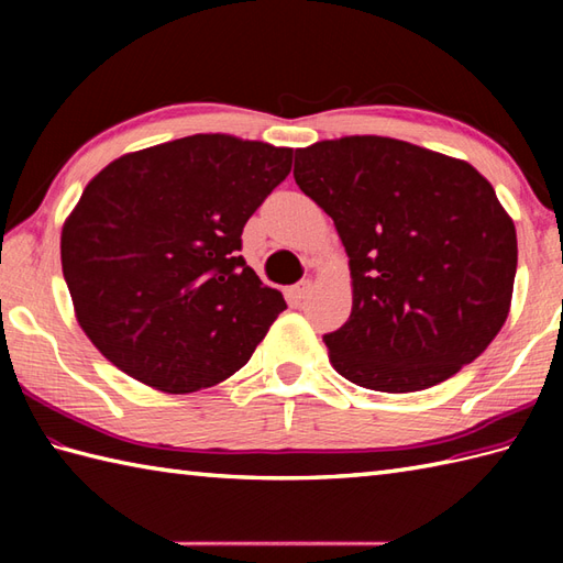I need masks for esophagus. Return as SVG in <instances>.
Masks as SVG:
<instances>
[{"label": "esophagus", "mask_w": 563, "mask_h": 563, "mask_svg": "<svg viewBox=\"0 0 563 563\" xmlns=\"http://www.w3.org/2000/svg\"><path fill=\"white\" fill-rule=\"evenodd\" d=\"M309 290H312V280H300L292 288V292H295V297H300V300H305V297L309 295Z\"/></svg>", "instance_id": "34e87169"}]
</instances>
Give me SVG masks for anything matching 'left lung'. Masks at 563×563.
<instances>
[{"label":"left lung","instance_id":"left-lung-1","mask_svg":"<svg viewBox=\"0 0 563 563\" xmlns=\"http://www.w3.org/2000/svg\"><path fill=\"white\" fill-rule=\"evenodd\" d=\"M292 176L331 214L351 258V317L324 333L339 375L418 391L486 351L510 309L518 239L472 164L355 135L297 150Z\"/></svg>","mask_w":563,"mask_h":563}]
</instances>
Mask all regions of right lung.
<instances>
[{"label": "right lung", "mask_w": 563, "mask_h": 563, "mask_svg": "<svg viewBox=\"0 0 563 563\" xmlns=\"http://www.w3.org/2000/svg\"><path fill=\"white\" fill-rule=\"evenodd\" d=\"M292 150L190 135L125 154L84 188L59 254L91 343L145 385L227 379L283 309L242 251L244 224L285 181Z\"/></svg>", "instance_id": "1"}]
</instances>
